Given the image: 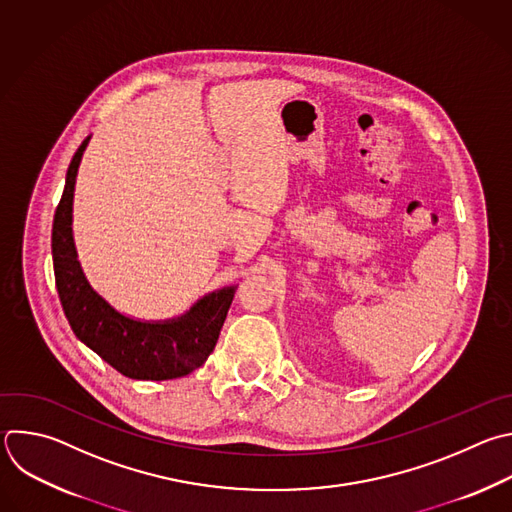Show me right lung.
<instances>
[{"instance_id": "add662e5", "label": "right lung", "mask_w": 512, "mask_h": 512, "mask_svg": "<svg viewBox=\"0 0 512 512\" xmlns=\"http://www.w3.org/2000/svg\"><path fill=\"white\" fill-rule=\"evenodd\" d=\"M76 150L52 227V259L58 295L80 342L132 380H175L201 368L217 346L237 285L199 297L185 313L168 319H138L118 311L88 281L72 231L74 189L82 154Z\"/></svg>"}]
</instances>
